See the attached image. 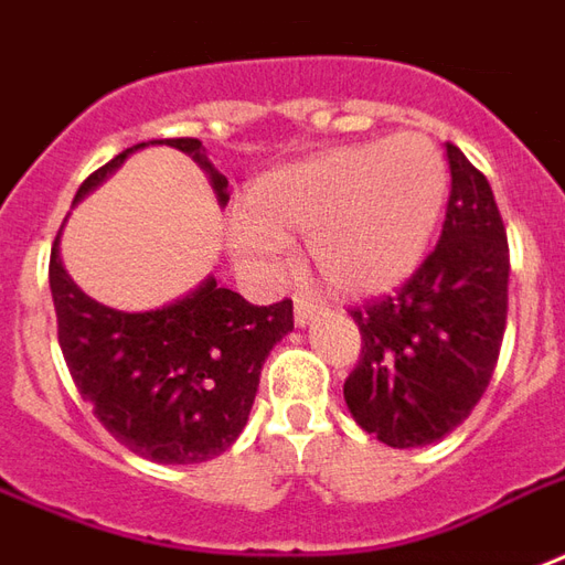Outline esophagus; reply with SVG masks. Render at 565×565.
I'll return each mask as SVG.
<instances>
[{
	"instance_id": "esophagus-1",
	"label": "esophagus",
	"mask_w": 565,
	"mask_h": 565,
	"mask_svg": "<svg viewBox=\"0 0 565 565\" xmlns=\"http://www.w3.org/2000/svg\"><path fill=\"white\" fill-rule=\"evenodd\" d=\"M319 312V303L312 298H307V295H300V291H295V322L303 328V324L312 322V316Z\"/></svg>"
}]
</instances>
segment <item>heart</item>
Masks as SVG:
<instances>
[{
	"instance_id": "heart-1",
	"label": "heart",
	"mask_w": 565,
	"mask_h": 565,
	"mask_svg": "<svg viewBox=\"0 0 565 565\" xmlns=\"http://www.w3.org/2000/svg\"><path fill=\"white\" fill-rule=\"evenodd\" d=\"M446 192V156L422 131L333 147L262 177L228 220V246L243 267L277 274L307 234L333 291L376 295L413 274Z\"/></svg>"
}]
</instances>
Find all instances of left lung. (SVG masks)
Here are the masks:
<instances>
[{
    "instance_id": "obj_1",
    "label": "left lung",
    "mask_w": 565,
    "mask_h": 565,
    "mask_svg": "<svg viewBox=\"0 0 565 565\" xmlns=\"http://www.w3.org/2000/svg\"><path fill=\"white\" fill-rule=\"evenodd\" d=\"M436 249L391 295L352 307L361 355L343 385L355 422L385 446H430L467 422L500 358L509 241L488 177L455 143Z\"/></svg>"
}]
</instances>
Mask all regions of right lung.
I'll list each match as a JSON object with an SVG mask.
<instances>
[{
  "label": "right lung",
  "mask_w": 565,
  "mask_h": 565,
  "mask_svg": "<svg viewBox=\"0 0 565 565\" xmlns=\"http://www.w3.org/2000/svg\"><path fill=\"white\" fill-rule=\"evenodd\" d=\"M164 143L189 152L207 171L225 207L228 180L210 164L201 141ZM138 147L86 177L74 201ZM51 295L60 349L81 397L117 443L156 463H204L232 448L253 409L267 352L295 328L288 298L255 307L213 277L162 310H110L65 274L60 234L51 246Z\"/></svg>",
  "instance_id": "obj_1"
}]
</instances>
